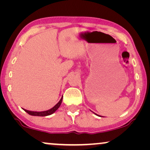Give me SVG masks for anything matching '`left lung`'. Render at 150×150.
I'll return each mask as SVG.
<instances>
[{"label":"left lung","instance_id":"obj_1","mask_svg":"<svg viewBox=\"0 0 150 150\" xmlns=\"http://www.w3.org/2000/svg\"><path fill=\"white\" fill-rule=\"evenodd\" d=\"M95 114H96V113H95Z\"/></svg>","mask_w":150,"mask_h":150}]
</instances>
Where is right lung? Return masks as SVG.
Masks as SVG:
<instances>
[{"instance_id":"right-lung-1","label":"right lung","mask_w":150,"mask_h":150,"mask_svg":"<svg viewBox=\"0 0 150 150\" xmlns=\"http://www.w3.org/2000/svg\"><path fill=\"white\" fill-rule=\"evenodd\" d=\"M62 100H63V96L61 97V100H59V102L56 104V105L53 106V107L52 108H50V109L44 110V111H31V110H26V109H24V108H22V109H23L25 112H27L28 114H29V115H33V116L44 117V116L50 115L54 113V112L59 108V106H60L61 104V102H62Z\"/></svg>"}]
</instances>
